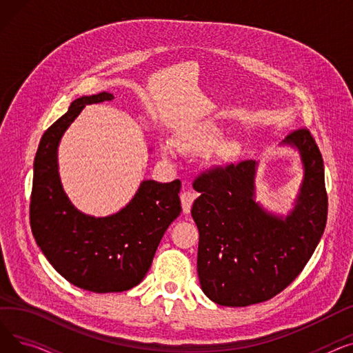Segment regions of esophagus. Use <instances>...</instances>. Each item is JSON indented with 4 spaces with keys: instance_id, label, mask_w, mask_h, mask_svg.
Instances as JSON below:
<instances>
[{
    "instance_id": "1",
    "label": "esophagus",
    "mask_w": 353,
    "mask_h": 353,
    "mask_svg": "<svg viewBox=\"0 0 353 353\" xmlns=\"http://www.w3.org/2000/svg\"><path fill=\"white\" fill-rule=\"evenodd\" d=\"M196 199V194L192 192H184L180 194V200H181V208H183V213H190L192 205Z\"/></svg>"
}]
</instances>
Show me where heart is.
<instances>
[{"label": "heart", "mask_w": 353, "mask_h": 353, "mask_svg": "<svg viewBox=\"0 0 353 353\" xmlns=\"http://www.w3.org/2000/svg\"><path fill=\"white\" fill-rule=\"evenodd\" d=\"M223 137L221 130L213 123H203L197 125L192 132L181 134L177 137L176 144L179 150L183 153H205L209 152L210 148L217 145ZM164 156H172L170 147H163Z\"/></svg>", "instance_id": "b5f03b06"}]
</instances>
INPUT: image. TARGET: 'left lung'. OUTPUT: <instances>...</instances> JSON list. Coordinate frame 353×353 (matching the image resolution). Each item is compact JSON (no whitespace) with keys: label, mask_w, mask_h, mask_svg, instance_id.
Segmentation results:
<instances>
[{"label":"left lung","mask_w":353,"mask_h":353,"mask_svg":"<svg viewBox=\"0 0 353 353\" xmlns=\"http://www.w3.org/2000/svg\"><path fill=\"white\" fill-rule=\"evenodd\" d=\"M282 144L298 148L303 164L299 194L286 217L256 201L254 160L214 167L193 181L200 193L192 208L199 281L217 305L272 299L299 276L323 234L327 194L319 147L307 128L294 130Z\"/></svg>","instance_id":"obj_1"}]
</instances>
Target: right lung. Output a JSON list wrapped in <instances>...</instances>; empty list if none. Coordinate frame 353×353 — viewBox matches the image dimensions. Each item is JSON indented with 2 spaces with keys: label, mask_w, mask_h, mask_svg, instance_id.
<instances>
[{
  "label": "right lung",
  "mask_w": 353,
  "mask_h": 353,
  "mask_svg": "<svg viewBox=\"0 0 353 353\" xmlns=\"http://www.w3.org/2000/svg\"><path fill=\"white\" fill-rule=\"evenodd\" d=\"M99 92L74 100L67 113L43 134L34 160L30 225L37 245L65 281L94 293L137 286L148 272L160 240L180 214V180L141 181L128 205L107 217L77 210L64 193L57 148L87 104L113 100Z\"/></svg>",
  "instance_id": "1"
}]
</instances>
